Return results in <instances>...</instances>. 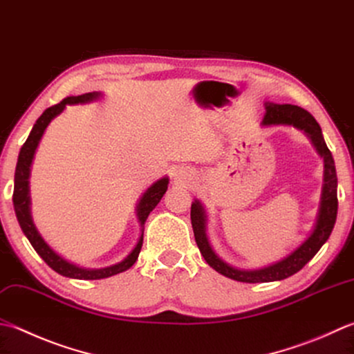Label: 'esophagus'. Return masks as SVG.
<instances>
[{
	"label": "esophagus",
	"mask_w": 354,
	"mask_h": 354,
	"mask_svg": "<svg viewBox=\"0 0 354 354\" xmlns=\"http://www.w3.org/2000/svg\"><path fill=\"white\" fill-rule=\"evenodd\" d=\"M187 173L184 170H176L175 175H173V179H175V183H185L187 181Z\"/></svg>",
	"instance_id": "obj_1"
}]
</instances>
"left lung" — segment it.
I'll return each mask as SVG.
<instances>
[{"label":"left lung","mask_w":354,"mask_h":354,"mask_svg":"<svg viewBox=\"0 0 354 354\" xmlns=\"http://www.w3.org/2000/svg\"><path fill=\"white\" fill-rule=\"evenodd\" d=\"M266 115L262 120V126H288L304 131L308 136L311 144L324 159V181H322V192L319 209L316 213V221L313 228L308 236L297 245L293 252L283 256L279 261H274L272 264L259 267V268H238L233 267L221 259L214 253L210 245L209 236H207V212L205 207L201 204L199 199H195L192 203V227L195 233V239L201 254L204 256L213 270L218 273L224 274L225 278L234 279L238 282L247 283H258V282H273L282 281L299 272V270L307 264L313 256L321 250V247L330 238L331 230H333L337 214V178H336V167L335 159L331 156L327 144L324 141L322 130L319 124L311 116L307 110H304L292 104H274L266 102Z\"/></svg>","instance_id":"1"}]
</instances>
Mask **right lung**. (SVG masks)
I'll return each instance as SVG.
<instances>
[{
    "label": "right lung",
    "mask_w": 354,
    "mask_h": 354,
    "mask_svg": "<svg viewBox=\"0 0 354 354\" xmlns=\"http://www.w3.org/2000/svg\"><path fill=\"white\" fill-rule=\"evenodd\" d=\"M102 98L101 92H90L78 96H68V98L62 100L57 106H52L46 109L43 115H41L37 122L33 124V129L30 131L29 138H27L23 147L19 150L18 155V162L15 169V185H13V209H15L17 219L19 223L21 230L26 234V238L29 239L32 247L35 248L41 258L44 259L46 264L50 267L55 272L66 276V278L72 279H104L110 278V276L122 273L129 270L131 266L135 264L138 256H140L141 247H142V238H144V224L147 221L150 212L155 209L159 201L164 196V193L167 192L169 185V176H164L158 179L153 184H151L147 190L142 193L136 204V218L138 223L141 225V234L138 238L136 245L131 248V252L124 258L122 261L116 262L113 266L102 267V268H86L73 264V262L67 261L58 254L53 248L47 244L44 238L41 236L38 232L37 225L33 223L32 212H30V187H29V178H30V167L33 162L35 153H37V149L39 145L41 138H43L46 129L48 124L52 122L58 115L64 112L66 106H75V104H88L93 101H98Z\"/></svg>",
    "instance_id": "add662e5"
}]
</instances>
